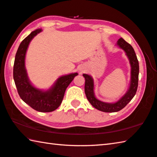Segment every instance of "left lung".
Returning <instances> with one entry per match:
<instances>
[{"instance_id":"left-lung-1","label":"left lung","mask_w":157,"mask_h":157,"mask_svg":"<svg viewBox=\"0 0 157 157\" xmlns=\"http://www.w3.org/2000/svg\"><path fill=\"white\" fill-rule=\"evenodd\" d=\"M117 44L120 48L124 50L126 54L129 59L131 66V84L127 93L121 99L114 103H104L98 100L94 97V82L91 76L87 74H83L85 78L84 90L85 94L89 102L95 108L104 112H118L127 105L136 94L138 86V77H139V63L135 51L132 46L127 41L121 38L118 39Z\"/></svg>"}]
</instances>
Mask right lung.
I'll return each mask as SVG.
<instances>
[{
  "label": "right lung",
  "mask_w": 157,
  "mask_h": 157,
  "mask_svg": "<svg viewBox=\"0 0 157 157\" xmlns=\"http://www.w3.org/2000/svg\"><path fill=\"white\" fill-rule=\"evenodd\" d=\"M41 31V29L34 30L21 42L15 57L13 79L17 93L24 102L38 112H50L60 106L67 88L78 73L60 77L47 91L40 90L32 86L25 69V56L30 41Z\"/></svg>",
  "instance_id": "obj_1"
}]
</instances>
